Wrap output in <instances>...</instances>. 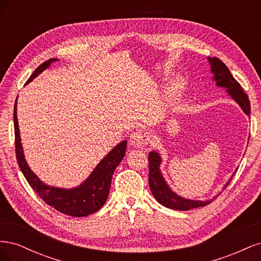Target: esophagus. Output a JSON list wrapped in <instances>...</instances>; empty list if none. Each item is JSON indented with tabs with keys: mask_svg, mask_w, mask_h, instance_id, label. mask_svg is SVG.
I'll list each match as a JSON object with an SVG mask.
<instances>
[{
	"mask_svg": "<svg viewBox=\"0 0 261 261\" xmlns=\"http://www.w3.org/2000/svg\"><path fill=\"white\" fill-rule=\"evenodd\" d=\"M150 135L145 129H136L130 134V144L134 146H145L149 143Z\"/></svg>",
	"mask_w": 261,
	"mask_h": 261,
	"instance_id": "esophagus-1",
	"label": "esophagus"
}]
</instances>
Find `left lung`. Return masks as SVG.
<instances>
[{
    "label": "left lung",
    "instance_id": "8db88e82",
    "mask_svg": "<svg viewBox=\"0 0 261 261\" xmlns=\"http://www.w3.org/2000/svg\"><path fill=\"white\" fill-rule=\"evenodd\" d=\"M209 63L211 65V73H213V80L217 82V86L224 87L228 94L238 102L243 109V111L246 113L248 116L250 115V103L247 94L244 92L243 88L239 82L235 80L230 73V70L226 67L224 63L218 58H208ZM149 160V186L150 191H151L154 198L158 202L163 204L164 207H168L170 209L186 211L194 208L204 207L209 204L213 199L209 200H191L185 199L183 197H179L177 194L171 191V188L165 183V180L160 172V163H161V156L159 153L155 151H151L148 155ZM232 179V177H231ZM231 180H228L224 185V188L230 184Z\"/></svg>",
    "mask_w": 261,
    "mask_h": 261
}]
</instances>
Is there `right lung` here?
I'll use <instances>...</instances> for the list:
<instances>
[{"label": "right lung", "mask_w": 261, "mask_h": 261, "mask_svg": "<svg viewBox=\"0 0 261 261\" xmlns=\"http://www.w3.org/2000/svg\"><path fill=\"white\" fill-rule=\"evenodd\" d=\"M58 59H50L43 62L40 66L36 68L35 72L29 77L26 84L30 83L40 74L42 70L49 67L51 63L57 62ZM15 102L14 106V129H15V151H16V159L23 176L31 188L40 196V198L46 203L64 215L70 217H86L91 213L98 211L106 203L110 186H111L112 175L114 170L121 163L126 151L127 141L124 140L118 144L115 148L110 151L101 162L97 165L96 169L87 178L84 183L76 188L63 189L45 185L37 177L35 173L30 170L25 160L22 152V147L20 143L17 112Z\"/></svg>", "instance_id": "obj_1"}]
</instances>
